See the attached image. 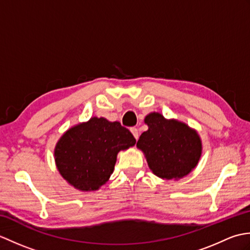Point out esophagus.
Segmentation results:
<instances>
[{
  "mask_svg": "<svg viewBox=\"0 0 250 250\" xmlns=\"http://www.w3.org/2000/svg\"><path fill=\"white\" fill-rule=\"evenodd\" d=\"M131 132H132V134H133V136L135 137L136 140L139 139V130H137L136 128H131Z\"/></svg>",
  "mask_w": 250,
  "mask_h": 250,
  "instance_id": "34e87169",
  "label": "esophagus"
}]
</instances>
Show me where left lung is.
<instances>
[{
  "label": "left lung",
  "instance_id": "8db88e82",
  "mask_svg": "<svg viewBox=\"0 0 250 250\" xmlns=\"http://www.w3.org/2000/svg\"><path fill=\"white\" fill-rule=\"evenodd\" d=\"M145 122L148 130L142 133L136 146L144 151L153 174L164 179H177L192 171L202 151L196 132L158 113L146 116Z\"/></svg>",
  "mask_w": 250,
  "mask_h": 250
}]
</instances>
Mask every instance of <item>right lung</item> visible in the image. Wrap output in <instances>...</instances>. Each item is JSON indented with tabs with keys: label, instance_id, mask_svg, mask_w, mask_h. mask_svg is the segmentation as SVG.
<instances>
[{
	"label": "right lung",
	"instance_id": "right-lung-1",
	"mask_svg": "<svg viewBox=\"0 0 250 250\" xmlns=\"http://www.w3.org/2000/svg\"><path fill=\"white\" fill-rule=\"evenodd\" d=\"M120 122L93 118L68 130L55 150L60 174L76 189L97 190L114 171L117 153L135 144Z\"/></svg>",
	"mask_w": 250,
	"mask_h": 250
}]
</instances>
